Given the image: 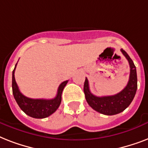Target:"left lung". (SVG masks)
Masks as SVG:
<instances>
[{
  "label": "left lung",
  "instance_id": "obj_1",
  "mask_svg": "<svg viewBox=\"0 0 148 148\" xmlns=\"http://www.w3.org/2000/svg\"><path fill=\"white\" fill-rule=\"evenodd\" d=\"M130 65V77L128 83L118 94L112 96L97 97L90 91L88 80L86 77L84 84V92L88 103L97 112L105 115H114L124 111L133 101L138 88L137 71L133 60L125 51L121 49Z\"/></svg>",
  "mask_w": 148,
  "mask_h": 148
}]
</instances>
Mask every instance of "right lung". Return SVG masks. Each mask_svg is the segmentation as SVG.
<instances>
[{"instance_id":"obj_1","label":"right lung","mask_w":148,"mask_h":148,"mask_svg":"<svg viewBox=\"0 0 148 148\" xmlns=\"http://www.w3.org/2000/svg\"><path fill=\"white\" fill-rule=\"evenodd\" d=\"M12 73V90L15 101L20 108L27 115L34 118H45L49 117L57 110L61 102V94L68 81L60 84L58 89L56 97L53 99H32L25 97L20 91L14 77L16 66Z\"/></svg>"}]
</instances>
